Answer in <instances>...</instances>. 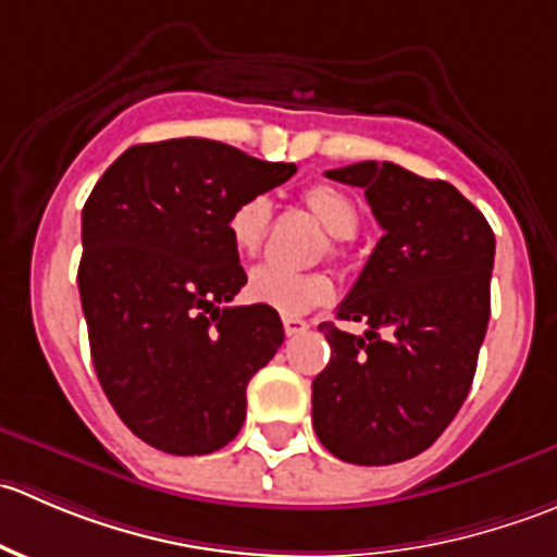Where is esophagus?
I'll use <instances>...</instances> for the list:
<instances>
[{
  "label": "esophagus",
  "instance_id": "esophagus-1",
  "mask_svg": "<svg viewBox=\"0 0 557 557\" xmlns=\"http://www.w3.org/2000/svg\"><path fill=\"white\" fill-rule=\"evenodd\" d=\"M283 325H285V334L288 336H299V334H305V331H310V323L301 318H283Z\"/></svg>",
  "mask_w": 557,
  "mask_h": 557
}]
</instances>
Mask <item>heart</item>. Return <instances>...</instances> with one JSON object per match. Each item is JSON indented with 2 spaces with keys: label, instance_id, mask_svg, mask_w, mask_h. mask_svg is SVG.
Returning <instances> with one entry per match:
<instances>
[{
  "label": "heart",
  "instance_id": "obj_1",
  "mask_svg": "<svg viewBox=\"0 0 557 557\" xmlns=\"http://www.w3.org/2000/svg\"><path fill=\"white\" fill-rule=\"evenodd\" d=\"M301 201L310 210L314 221L329 234L331 256H339V239H352L358 232V210L356 201L339 190L336 185L314 183L301 194ZM272 221V205L267 196H250L243 199L232 212H228L226 232L232 237V245L243 256H256L261 250L263 237L269 232ZM247 299L256 305H267L283 314H301L310 312L312 307L329 305L334 299V283L320 272H285L277 267H258L250 272L245 288Z\"/></svg>",
  "mask_w": 557,
  "mask_h": 557
}]
</instances>
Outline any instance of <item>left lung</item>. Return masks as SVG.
I'll return each instance as SVG.
<instances>
[{
  "mask_svg": "<svg viewBox=\"0 0 557 557\" xmlns=\"http://www.w3.org/2000/svg\"><path fill=\"white\" fill-rule=\"evenodd\" d=\"M325 177L363 188L385 234L336 312L367 334L320 323L331 361L312 383L314 434L347 463H398L429 450L466 401L491 320L496 237L445 180L391 161Z\"/></svg>",
  "mask_w": 557,
  "mask_h": 557,
  "instance_id": "8db88e82",
  "label": "left lung"
}]
</instances>
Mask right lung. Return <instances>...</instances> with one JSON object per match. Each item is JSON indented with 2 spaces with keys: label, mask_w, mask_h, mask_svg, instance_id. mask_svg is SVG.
<instances>
[{
  "label": "right lung",
  "mask_w": 557,
  "mask_h": 557,
  "mask_svg": "<svg viewBox=\"0 0 557 557\" xmlns=\"http://www.w3.org/2000/svg\"><path fill=\"white\" fill-rule=\"evenodd\" d=\"M294 172L212 139H164L128 148L83 207L77 285L94 369L156 450L207 455L243 429L247 383L285 331L272 307H226L247 283L226 221Z\"/></svg>",
  "instance_id": "add662e5"
}]
</instances>
